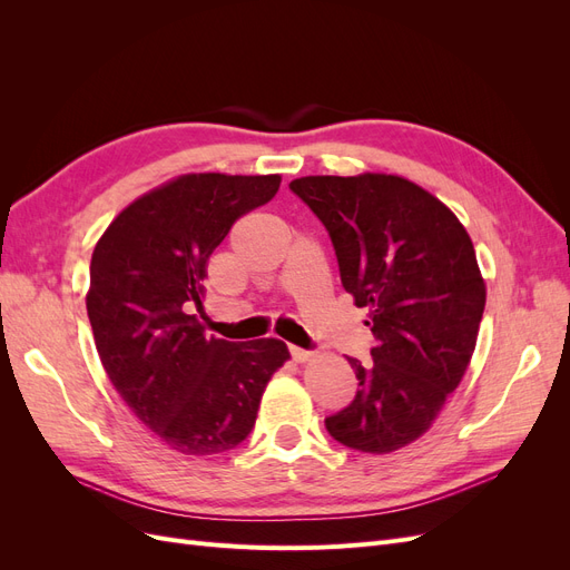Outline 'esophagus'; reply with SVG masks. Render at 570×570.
Returning a JSON list of instances; mask_svg holds the SVG:
<instances>
[{
	"label": "esophagus",
	"instance_id": "esophagus-1",
	"mask_svg": "<svg viewBox=\"0 0 570 570\" xmlns=\"http://www.w3.org/2000/svg\"><path fill=\"white\" fill-rule=\"evenodd\" d=\"M289 354H292V358L299 361V364H304V361H308V358L314 356L312 350H304V347H289Z\"/></svg>",
	"mask_w": 570,
	"mask_h": 570
}]
</instances>
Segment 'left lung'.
Segmentation results:
<instances>
[{"mask_svg":"<svg viewBox=\"0 0 570 570\" xmlns=\"http://www.w3.org/2000/svg\"><path fill=\"white\" fill-rule=\"evenodd\" d=\"M289 189L331 235L342 287L371 308L373 364L350 356L358 390L327 433L358 452L400 450L433 425L473 356L485 283L471 237L400 176H308Z\"/></svg>","mask_w":570,"mask_h":570,"instance_id":"left-lung-1","label":"left lung"}]
</instances>
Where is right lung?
Here are the masks:
<instances>
[{
    "instance_id": "obj_1",
    "label": "right lung",
    "mask_w": 570,
    "mask_h": 570,
    "mask_svg": "<svg viewBox=\"0 0 570 570\" xmlns=\"http://www.w3.org/2000/svg\"><path fill=\"white\" fill-rule=\"evenodd\" d=\"M281 176L189 174L132 202L92 252L88 316L109 381L170 450L228 452L252 433L278 337L204 335L202 281L233 223L271 202Z\"/></svg>"
}]
</instances>
